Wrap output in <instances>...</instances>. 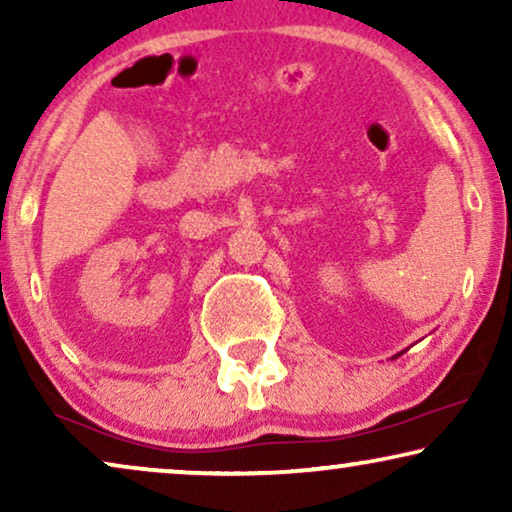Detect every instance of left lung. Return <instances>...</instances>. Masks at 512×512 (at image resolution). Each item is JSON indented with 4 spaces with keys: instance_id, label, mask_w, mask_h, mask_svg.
Here are the masks:
<instances>
[{
    "instance_id": "obj_1",
    "label": "left lung",
    "mask_w": 512,
    "mask_h": 512,
    "mask_svg": "<svg viewBox=\"0 0 512 512\" xmlns=\"http://www.w3.org/2000/svg\"><path fill=\"white\" fill-rule=\"evenodd\" d=\"M405 352H408V349H405ZM401 354H403V352H401ZM396 356H398V354H396ZM396 356H394V359H396Z\"/></svg>"
}]
</instances>
